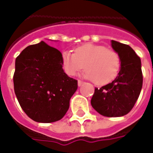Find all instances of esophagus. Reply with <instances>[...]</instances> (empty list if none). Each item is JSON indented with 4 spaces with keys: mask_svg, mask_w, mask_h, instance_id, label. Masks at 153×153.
I'll use <instances>...</instances> for the list:
<instances>
[{
    "mask_svg": "<svg viewBox=\"0 0 153 153\" xmlns=\"http://www.w3.org/2000/svg\"><path fill=\"white\" fill-rule=\"evenodd\" d=\"M82 84H83V82L81 81V80H78V86H82Z\"/></svg>",
    "mask_w": 153,
    "mask_h": 153,
    "instance_id": "1",
    "label": "esophagus"
}]
</instances>
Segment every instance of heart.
<instances>
[{
  "instance_id": "heart-1",
  "label": "heart",
  "mask_w": 153,
  "mask_h": 153,
  "mask_svg": "<svg viewBox=\"0 0 153 153\" xmlns=\"http://www.w3.org/2000/svg\"><path fill=\"white\" fill-rule=\"evenodd\" d=\"M63 69L73 76L85 67L84 77L97 85H105L114 81L121 69V57L116 51L103 45L85 44L74 49V53L62 54Z\"/></svg>"
}]
</instances>
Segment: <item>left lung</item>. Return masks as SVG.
I'll use <instances>...</instances> for the list:
<instances>
[{"label":"left lung","mask_w":153,"mask_h":153,"mask_svg":"<svg viewBox=\"0 0 153 153\" xmlns=\"http://www.w3.org/2000/svg\"><path fill=\"white\" fill-rule=\"evenodd\" d=\"M112 48L121 57L118 75L110 83L95 88L91 105L105 117H121L133 109L142 88L140 57L127 44L112 40Z\"/></svg>","instance_id":"obj_1"}]
</instances>
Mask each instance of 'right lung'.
Returning a JSON list of instances; mask_svg holds the SVG:
<instances>
[{
  "mask_svg": "<svg viewBox=\"0 0 153 153\" xmlns=\"http://www.w3.org/2000/svg\"><path fill=\"white\" fill-rule=\"evenodd\" d=\"M13 83L23 110L42 123L62 119L78 88L76 79L63 71L61 52L44 41L27 47L16 57Z\"/></svg>",
  "mask_w": 153,
  "mask_h": 153,
  "instance_id": "add662e5",
  "label": "right lung"
}]
</instances>
